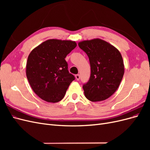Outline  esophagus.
<instances>
[{"label": "esophagus", "instance_id": "34e87169", "mask_svg": "<svg viewBox=\"0 0 150 150\" xmlns=\"http://www.w3.org/2000/svg\"><path fill=\"white\" fill-rule=\"evenodd\" d=\"M75 78H76V79L77 80L79 81V79H80V75H79V74H76V75L75 76Z\"/></svg>", "mask_w": 150, "mask_h": 150}]
</instances>
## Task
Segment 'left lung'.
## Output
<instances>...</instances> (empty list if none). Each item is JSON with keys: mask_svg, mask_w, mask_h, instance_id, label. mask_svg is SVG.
Returning <instances> with one entry per match:
<instances>
[{"mask_svg": "<svg viewBox=\"0 0 150 150\" xmlns=\"http://www.w3.org/2000/svg\"><path fill=\"white\" fill-rule=\"evenodd\" d=\"M79 47L87 54L91 76L83 88L86 98L93 102L110 98L118 88L125 73L122 56L115 46L101 39L83 40Z\"/></svg>", "mask_w": 150, "mask_h": 150, "instance_id": "obj_1", "label": "left lung"}]
</instances>
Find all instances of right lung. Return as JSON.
<instances>
[{
	"instance_id": "right-lung-1",
	"label": "right lung",
	"mask_w": 150,
	"mask_h": 150,
	"mask_svg": "<svg viewBox=\"0 0 150 150\" xmlns=\"http://www.w3.org/2000/svg\"><path fill=\"white\" fill-rule=\"evenodd\" d=\"M77 46L75 41L49 39L30 52L26 76L34 92L43 100L57 103L64 97L74 76L67 69L65 58Z\"/></svg>"
}]
</instances>
